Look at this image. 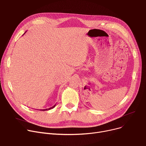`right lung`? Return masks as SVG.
<instances>
[{
    "label": "right lung",
    "mask_w": 146,
    "mask_h": 146,
    "mask_svg": "<svg viewBox=\"0 0 146 146\" xmlns=\"http://www.w3.org/2000/svg\"><path fill=\"white\" fill-rule=\"evenodd\" d=\"M26 33V32H25ZM24 33V34H25ZM55 106H56V104L55 105H54L53 106H52V108H48V109H41V110H42V111H46V110H50V109H53L54 107H55Z\"/></svg>",
    "instance_id": "obj_1"
}]
</instances>
